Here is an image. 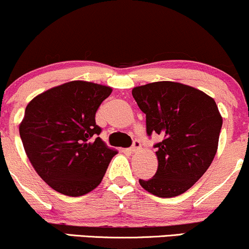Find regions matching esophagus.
Segmentation results:
<instances>
[{
	"label": "esophagus",
	"instance_id": "obj_1",
	"mask_svg": "<svg viewBox=\"0 0 249 249\" xmlns=\"http://www.w3.org/2000/svg\"><path fill=\"white\" fill-rule=\"evenodd\" d=\"M141 147H142L141 142H133V146L128 148L127 151H128V152H131V153H134V152H137V151H138Z\"/></svg>",
	"mask_w": 249,
	"mask_h": 249
}]
</instances>
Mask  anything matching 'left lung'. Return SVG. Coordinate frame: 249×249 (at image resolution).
<instances>
[{
  "label": "left lung",
  "instance_id": "left-lung-1",
  "mask_svg": "<svg viewBox=\"0 0 249 249\" xmlns=\"http://www.w3.org/2000/svg\"><path fill=\"white\" fill-rule=\"evenodd\" d=\"M132 96L146 115L148 136L154 145L158 168L139 184L153 196L172 198L186 192L201 178L218 151L222 117L212 97L178 82H154L132 89Z\"/></svg>",
  "mask_w": 249,
  "mask_h": 249
}]
</instances>
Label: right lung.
<instances>
[{"label": "right lung", "instance_id": "add662e5", "mask_svg": "<svg viewBox=\"0 0 249 249\" xmlns=\"http://www.w3.org/2000/svg\"><path fill=\"white\" fill-rule=\"evenodd\" d=\"M112 88L71 81L37 95L25 107L19 136L28 159L53 190L81 196L102 182L115 148L98 136L95 115Z\"/></svg>", "mask_w": 249, "mask_h": 249}]
</instances>
